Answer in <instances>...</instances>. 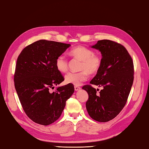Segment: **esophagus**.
<instances>
[{"mask_svg": "<svg viewBox=\"0 0 149 149\" xmlns=\"http://www.w3.org/2000/svg\"><path fill=\"white\" fill-rule=\"evenodd\" d=\"M81 89V87H78V86H74V90L76 91H79Z\"/></svg>", "mask_w": 149, "mask_h": 149, "instance_id": "34e87169", "label": "esophagus"}]
</instances>
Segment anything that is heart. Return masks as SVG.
Instances as JSON below:
<instances>
[{"label": "heart", "mask_w": 149, "mask_h": 149, "mask_svg": "<svg viewBox=\"0 0 149 149\" xmlns=\"http://www.w3.org/2000/svg\"><path fill=\"white\" fill-rule=\"evenodd\" d=\"M70 54L75 58L81 60L80 65L81 71L69 72L65 77V81L75 86L80 85L86 81L89 74H95L101 69L102 59L99 55L95 54L91 49L83 46L74 47L70 51ZM68 60L63 54H60L55 60V66L57 70L61 72L68 71Z\"/></svg>", "instance_id": "b5f03b06"}]
</instances>
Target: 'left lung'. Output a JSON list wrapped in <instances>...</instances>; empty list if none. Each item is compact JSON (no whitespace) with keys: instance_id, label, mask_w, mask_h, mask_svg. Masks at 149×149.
Wrapping results in <instances>:
<instances>
[{"instance_id":"left-lung-1","label":"left lung","mask_w":149,"mask_h":149,"mask_svg":"<svg viewBox=\"0 0 149 149\" xmlns=\"http://www.w3.org/2000/svg\"><path fill=\"white\" fill-rule=\"evenodd\" d=\"M102 55V65L96 75L82 89L89 95L86 109L90 117L99 122L113 120L127 103L134 80V64L126 48L110 40H98L91 46ZM103 86L99 93L91 84Z\"/></svg>"}]
</instances>
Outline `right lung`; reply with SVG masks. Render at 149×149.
I'll return each instance as SVG.
<instances>
[{
  "label": "right lung",
  "instance_id": "right-lung-1",
  "mask_svg": "<svg viewBox=\"0 0 149 149\" xmlns=\"http://www.w3.org/2000/svg\"><path fill=\"white\" fill-rule=\"evenodd\" d=\"M70 45L40 40L26 47L18 56L15 87L25 113L36 123L48 125L56 121L74 91L71 84L50 91L64 80L55 60Z\"/></svg>",
  "mask_w": 149,
  "mask_h": 149
}]
</instances>
